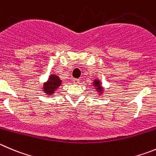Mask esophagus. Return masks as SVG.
Instances as JSON below:
<instances>
[{
	"mask_svg": "<svg viewBox=\"0 0 156 156\" xmlns=\"http://www.w3.org/2000/svg\"><path fill=\"white\" fill-rule=\"evenodd\" d=\"M73 83L75 85H78V84H79V80L77 79V78H75V79H73Z\"/></svg>",
	"mask_w": 156,
	"mask_h": 156,
	"instance_id": "esophagus-1",
	"label": "esophagus"
}]
</instances>
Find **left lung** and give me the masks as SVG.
Returning <instances> with one entry per match:
<instances>
[{
	"label": "left lung",
	"instance_id": "8db88e82",
	"mask_svg": "<svg viewBox=\"0 0 156 156\" xmlns=\"http://www.w3.org/2000/svg\"><path fill=\"white\" fill-rule=\"evenodd\" d=\"M93 85L95 88V91H97L98 95H102L103 93H104V88L101 86V81L98 79V78H94V80L93 81Z\"/></svg>",
	"mask_w": 156,
	"mask_h": 156
}]
</instances>
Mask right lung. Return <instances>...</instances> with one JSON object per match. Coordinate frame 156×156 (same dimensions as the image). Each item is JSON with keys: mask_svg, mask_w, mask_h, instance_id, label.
<instances>
[{"mask_svg": "<svg viewBox=\"0 0 156 156\" xmlns=\"http://www.w3.org/2000/svg\"><path fill=\"white\" fill-rule=\"evenodd\" d=\"M62 81L60 78L55 74H51L48 78L44 83H43V88L42 91L45 94L48 95H53L58 88L62 84Z\"/></svg>", "mask_w": 156, "mask_h": 156, "instance_id": "1", "label": "right lung"}]
</instances>
